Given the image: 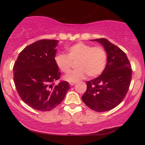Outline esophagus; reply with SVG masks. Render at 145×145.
Returning a JSON list of instances; mask_svg holds the SVG:
<instances>
[{"label": "esophagus", "instance_id": "obj_1", "mask_svg": "<svg viewBox=\"0 0 145 145\" xmlns=\"http://www.w3.org/2000/svg\"><path fill=\"white\" fill-rule=\"evenodd\" d=\"M74 84H75L74 82H71L70 83H69V84H70L71 86H73V85H74Z\"/></svg>", "mask_w": 145, "mask_h": 145}]
</instances>
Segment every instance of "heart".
Here are the masks:
<instances>
[{
    "instance_id": "heart-1",
    "label": "heart",
    "mask_w": 145,
    "mask_h": 145,
    "mask_svg": "<svg viewBox=\"0 0 145 145\" xmlns=\"http://www.w3.org/2000/svg\"><path fill=\"white\" fill-rule=\"evenodd\" d=\"M68 55L58 53L55 57L57 67L64 73L71 71L73 63L78 69L65 75L64 79L69 82H76L84 78L98 76L104 71L107 54L104 48L93 47L84 43H78L67 49Z\"/></svg>"
}]
</instances>
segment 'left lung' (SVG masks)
<instances>
[{
	"label": "left lung",
	"mask_w": 145,
	"mask_h": 145,
	"mask_svg": "<svg viewBox=\"0 0 145 145\" xmlns=\"http://www.w3.org/2000/svg\"><path fill=\"white\" fill-rule=\"evenodd\" d=\"M106 51L107 64L102 74L86 83L83 102L97 112L112 110L123 100L129 88L132 69L125 53L105 38L94 39Z\"/></svg>",
	"instance_id": "8db88e82"
}]
</instances>
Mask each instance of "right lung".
<instances>
[{
    "label": "right lung",
    "mask_w": 145,
    "mask_h": 145,
    "mask_svg": "<svg viewBox=\"0 0 145 145\" xmlns=\"http://www.w3.org/2000/svg\"><path fill=\"white\" fill-rule=\"evenodd\" d=\"M58 40L41 39L25 47L13 67L14 82L20 97L35 110L47 112L64 100L69 89L67 81L55 82L61 73L55 64Z\"/></svg>",
    "instance_id": "add662e5"
}]
</instances>
